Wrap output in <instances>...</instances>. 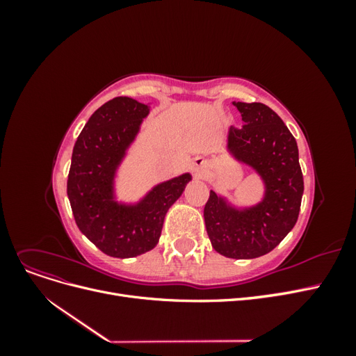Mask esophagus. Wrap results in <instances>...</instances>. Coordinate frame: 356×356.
I'll use <instances>...</instances> for the list:
<instances>
[{
  "mask_svg": "<svg viewBox=\"0 0 356 356\" xmlns=\"http://www.w3.org/2000/svg\"><path fill=\"white\" fill-rule=\"evenodd\" d=\"M202 166H204V160L196 159V160H195V163H193V168H195V170H196V172H199Z\"/></svg>",
  "mask_w": 356,
  "mask_h": 356,
  "instance_id": "1",
  "label": "esophagus"
}]
</instances>
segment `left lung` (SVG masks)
<instances>
[{
	"mask_svg": "<svg viewBox=\"0 0 356 356\" xmlns=\"http://www.w3.org/2000/svg\"><path fill=\"white\" fill-rule=\"evenodd\" d=\"M243 127H230L229 149L251 165L266 182V197L246 211L230 209L213 191L203 217L213 250L230 258L270 252L294 227L303 197V174L296 138L261 102H233Z\"/></svg>",
	"mask_w": 356,
	"mask_h": 356,
	"instance_id": "left-lung-1",
	"label": "left lung"
}]
</instances>
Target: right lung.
<instances>
[{
  "mask_svg": "<svg viewBox=\"0 0 356 356\" xmlns=\"http://www.w3.org/2000/svg\"><path fill=\"white\" fill-rule=\"evenodd\" d=\"M147 105L118 96L96 110L72 149L67 193L80 232L111 257L141 255L157 245L168 209L182 195L190 174L153 188L136 207L113 200V177L134 141Z\"/></svg>",
  "mask_w": 356,
  "mask_h": 356,
  "instance_id": "1",
  "label": "right lung"
}]
</instances>
